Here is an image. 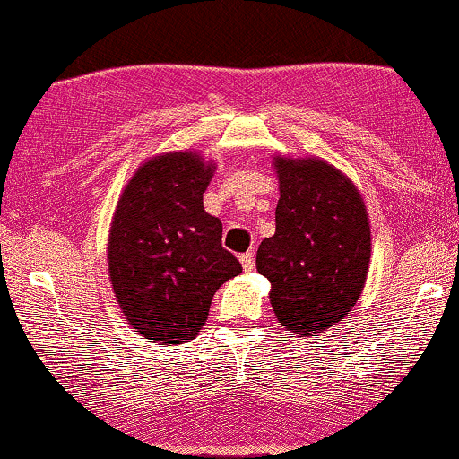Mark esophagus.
<instances>
[{"label":"esophagus","mask_w":459,"mask_h":459,"mask_svg":"<svg viewBox=\"0 0 459 459\" xmlns=\"http://www.w3.org/2000/svg\"><path fill=\"white\" fill-rule=\"evenodd\" d=\"M239 260H241V266H243V269H246V271H252L254 266H256V260H254V252L241 254Z\"/></svg>","instance_id":"esophagus-1"}]
</instances>
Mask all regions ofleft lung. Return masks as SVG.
I'll return each mask as SVG.
<instances>
[{"instance_id": "8db88e82", "label": "left lung", "mask_w": 459, "mask_h": 459, "mask_svg": "<svg viewBox=\"0 0 459 459\" xmlns=\"http://www.w3.org/2000/svg\"><path fill=\"white\" fill-rule=\"evenodd\" d=\"M280 182L275 235L260 243L256 269L271 283L277 322L320 336L362 294L370 264V220L356 184L320 156H273Z\"/></svg>"}]
</instances>
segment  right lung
Masks as SVG:
<instances>
[{
	"label": "right lung",
	"instance_id": "right-lung-1",
	"mask_svg": "<svg viewBox=\"0 0 459 459\" xmlns=\"http://www.w3.org/2000/svg\"><path fill=\"white\" fill-rule=\"evenodd\" d=\"M216 162L196 150L150 156L120 193L109 224L108 273L116 303L137 334L188 343L216 290L241 273L222 247V222L203 207Z\"/></svg>",
	"mask_w": 459,
	"mask_h": 459
}]
</instances>
